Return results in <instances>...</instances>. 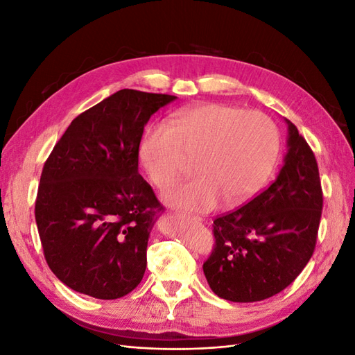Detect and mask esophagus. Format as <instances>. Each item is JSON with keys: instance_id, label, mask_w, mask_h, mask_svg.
Instances as JSON below:
<instances>
[{"instance_id": "34e87169", "label": "esophagus", "mask_w": 355, "mask_h": 355, "mask_svg": "<svg viewBox=\"0 0 355 355\" xmlns=\"http://www.w3.org/2000/svg\"><path fill=\"white\" fill-rule=\"evenodd\" d=\"M182 216H187V218H191V219H194V220H201V218L192 216V214H187V213H182Z\"/></svg>"}]
</instances>
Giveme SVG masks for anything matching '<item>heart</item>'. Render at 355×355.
I'll return each mask as SVG.
<instances>
[{"label":"heart","instance_id":"heart-1","mask_svg":"<svg viewBox=\"0 0 355 355\" xmlns=\"http://www.w3.org/2000/svg\"><path fill=\"white\" fill-rule=\"evenodd\" d=\"M280 149V135L270 116L239 106L204 103L180 111L168 123L148 128L142 163L164 189L185 175L196 159L198 176L173 187L166 200L176 207L209 211L243 202L270 176Z\"/></svg>","mask_w":355,"mask_h":355}]
</instances>
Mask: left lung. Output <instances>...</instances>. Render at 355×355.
<instances>
[{
    "label": "left lung",
    "mask_w": 355,
    "mask_h": 355,
    "mask_svg": "<svg viewBox=\"0 0 355 355\" xmlns=\"http://www.w3.org/2000/svg\"><path fill=\"white\" fill-rule=\"evenodd\" d=\"M272 184L244 206L213 220L214 244L204 275L213 293L231 302H257L280 293L315 250L323 210L318 164L296 125Z\"/></svg>",
    "instance_id": "left-lung-1"
}]
</instances>
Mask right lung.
Returning <instances> with one entry per match:
<instances>
[{"instance_id": "add662e5", "label": "right lung", "mask_w": 355, "mask_h": 355, "mask_svg": "<svg viewBox=\"0 0 355 355\" xmlns=\"http://www.w3.org/2000/svg\"><path fill=\"white\" fill-rule=\"evenodd\" d=\"M176 96L123 89L73 118L42 167L35 220L47 265L75 292L118 299L137 287L164 210L139 175L145 124Z\"/></svg>"}]
</instances>
